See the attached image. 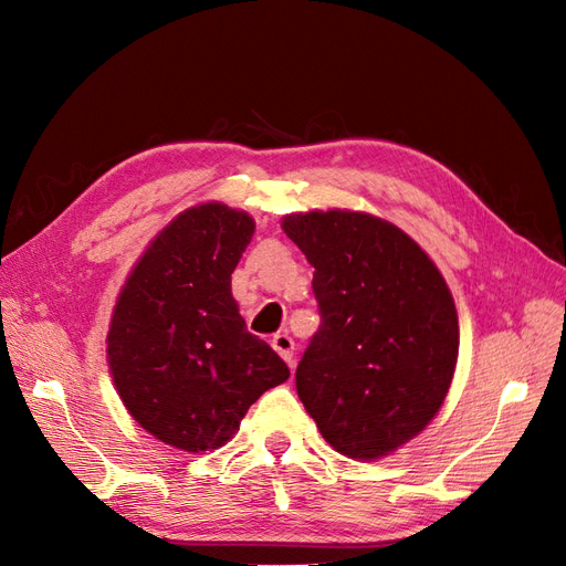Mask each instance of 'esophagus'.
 I'll list each match as a JSON object with an SVG mask.
<instances>
[{"mask_svg": "<svg viewBox=\"0 0 566 566\" xmlns=\"http://www.w3.org/2000/svg\"><path fill=\"white\" fill-rule=\"evenodd\" d=\"M272 347L276 349V353L281 355V359H283L290 368H294V340H292L287 334H276V336L272 338Z\"/></svg>", "mask_w": 566, "mask_h": 566, "instance_id": "34e87169", "label": "esophagus"}]
</instances>
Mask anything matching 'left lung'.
Masks as SVG:
<instances>
[{"label":"left lung","instance_id":"obj_1","mask_svg":"<svg viewBox=\"0 0 566 566\" xmlns=\"http://www.w3.org/2000/svg\"><path fill=\"white\" fill-rule=\"evenodd\" d=\"M283 232L313 264L322 325L297 394L338 453L378 461L440 412L459 361V313L436 262L366 211L287 213Z\"/></svg>","mask_w":566,"mask_h":566}]
</instances>
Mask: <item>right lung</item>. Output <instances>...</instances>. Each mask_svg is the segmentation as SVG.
Returning a JSON list of instances; mask_svg holds the SVG:
<instances>
[{
    "mask_svg": "<svg viewBox=\"0 0 566 566\" xmlns=\"http://www.w3.org/2000/svg\"><path fill=\"white\" fill-rule=\"evenodd\" d=\"M253 232V217L228 205L184 209L133 264L113 308L105 353L124 408L188 453L223 447L253 402L290 378L232 297Z\"/></svg>",
    "mask_w": 566,
    "mask_h": 566,
    "instance_id": "1",
    "label": "right lung"
}]
</instances>
